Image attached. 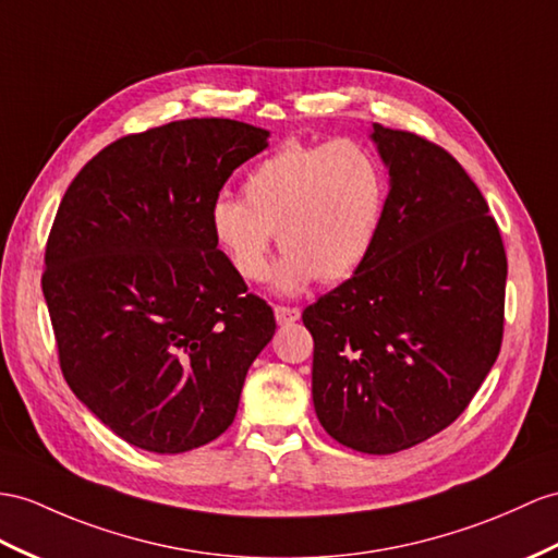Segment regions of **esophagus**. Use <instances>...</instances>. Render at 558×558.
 I'll list each match as a JSON object with an SVG mask.
<instances>
[{"label": "esophagus", "mask_w": 558, "mask_h": 558, "mask_svg": "<svg viewBox=\"0 0 558 558\" xmlns=\"http://www.w3.org/2000/svg\"><path fill=\"white\" fill-rule=\"evenodd\" d=\"M275 319H277V324H279V326H283V324H293V322L301 319V310H298V307H283V305H277V307H275Z\"/></svg>", "instance_id": "34e87169"}]
</instances>
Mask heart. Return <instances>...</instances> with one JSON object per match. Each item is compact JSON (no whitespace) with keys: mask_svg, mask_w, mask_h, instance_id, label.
I'll return each instance as SVG.
<instances>
[{"mask_svg":"<svg viewBox=\"0 0 558 558\" xmlns=\"http://www.w3.org/2000/svg\"><path fill=\"white\" fill-rule=\"evenodd\" d=\"M388 206V177L369 146L355 140L289 142L243 182V198L213 201L215 246L243 281L267 275L271 239L283 255L271 289L298 295L317 279L341 283L372 255Z\"/></svg>","mask_w":558,"mask_h":558,"instance_id":"1","label":"heart"}]
</instances>
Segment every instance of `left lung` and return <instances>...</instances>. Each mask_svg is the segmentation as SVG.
<instances>
[{"mask_svg":"<svg viewBox=\"0 0 558 558\" xmlns=\"http://www.w3.org/2000/svg\"><path fill=\"white\" fill-rule=\"evenodd\" d=\"M369 137L390 177L381 234L303 324L324 430L392 454L450 426L493 369L507 255L478 186L445 148L376 122Z\"/></svg>","mask_w":558,"mask_h":558,"instance_id":"1","label":"left lung"}]
</instances>
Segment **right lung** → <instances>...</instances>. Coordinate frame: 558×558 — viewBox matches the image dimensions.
<instances>
[{"label":"right lung","mask_w":558,"mask_h":558,"mask_svg":"<svg viewBox=\"0 0 558 558\" xmlns=\"http://www.w3.org/2000/svg\"><path fill=\"white\" fill-rule=\"evenodd\" d=\"M269 132L192 118L130 134L77 172L45 253L61 372L87 410L146 452L180 454L232 426L275 312L210 236L208 213Z\"/></svg>","instance_id":"right-lung-1"}]
</instances>
